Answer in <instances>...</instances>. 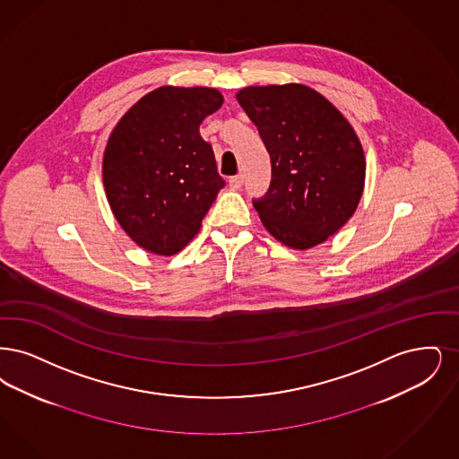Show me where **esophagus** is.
Here are the masks:
<instances>
[{"mask_svg": "<svg viewBox=\"0 0 459 459\" xmlns=\"http://www.w3.org/2000/svg\"><path fill=\"white\" fill-rule=\"evenodd\" d=\"M241 185H243V177H241V175H237V177H231V178H230V186H231L233 190H239Z\"/></svg>", "mask_w": 459, "mask_h": 459, "instance_id": "esophagus-1", "label": "esophagus"}]
</instances>
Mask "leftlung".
Masks as SVG:
<instances>
[{
	"label": "left lung",
	"mask_w": 459,
	"mask_h": 459,
	"mask_svg": "<svg viewBox=\"0 0 459 459\" xmlns=\"http://www.w3.org/2000/svg\"><path fill=\"white\" fill-rule=\"evenodd\" d=\"M237 100L271 156L269 190L254 200L265 230L297 250L338 233L357 211L365 183V156L351 125L301 83L245 87Z\"/></svg>",
	"instance_id": "8db88e82"
}]
</instances>
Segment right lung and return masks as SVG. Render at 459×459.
<instances>
[{
    "label": "right lung",
    "mask_w": 459,
    "mask_h": 459,
    "mask_svg": "<svg viewBox=\"0 0 459 459\" xmlns=\"http://www.w3.org/2000/svg\"><path fill=\"white\" fill-rule=\"evenodd\" d=\"M221 104L216 89L164 85L137 100L111 132L102 160L106 197L143 250L178 254L226 185L199 132Z\"/></svg>",
    "instance_id": "add662e5"
}]
</instances>
